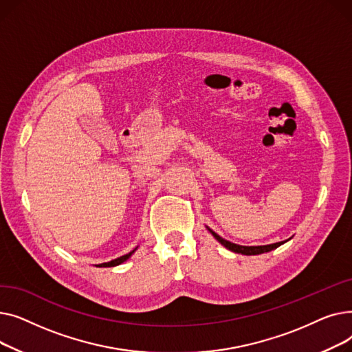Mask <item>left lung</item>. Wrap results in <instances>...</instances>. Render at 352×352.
<instances>
[{"label":"left lung","instance_id":"left-lung-1","mask_svg":"<svg viewBox=\"0 0 352 352\" xmlns=\"http://www.w3.org/2000/svg\"><path fill=\"white\" fill-rule=\"evenodd\" d=\"M207 228H208V227H207ZM208 231L214 235V238L217 239V241L223 244L226 248H228V250L232 251V252L243 254V255H258V254H264V252H268V251H272V250H275V248H278L280 245H283L284 243H287V241H281V243H275V244H270V245L244 247V245H238V244H234V243L227 241V239H224L223 236H219V235H218L217 232H214L211 228H208Z\"/></svg>","mask_w":352,"mask_h":352}]
</instances>
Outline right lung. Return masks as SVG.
Masks as SVG:
<instances>
[{"mask_svg": "<svg viewBox=\"0 0 352 352\" xmlns=\"http://www.w3.org/2000/svg\"><path fill=\"white\" fill-rule=\"evenodd\" d=\"M137 248H138V247H137ZM137 248H134L131 252H128V254H125V255H122V256H120V258H116V260H113V261L98 264V267H116V265H120V264H122L124 261H126L128 258L131 256V255L135 252V250H137Z\"/></svg>", "mask_w": 352, "mask_h": 352, "instance_id": "add662e5", "label": "right lung"}]
</instances>
